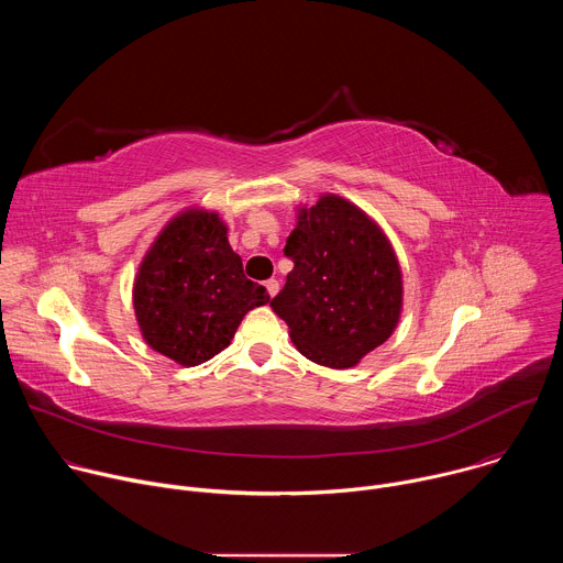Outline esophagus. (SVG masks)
<instances>
[{
  "label": "esophagus",
  "mask_w": 563,
  "mask_h": 563,
  "mask_svg": "<svg viewBox=\"0 0 563 563\" xmlns=\"http://www.w3.org/2000/svg\"><path fill=\"white\" fill-rule=\"evenodd\" d=\"M265 287H267V294H269V298H274V296L278 294V280H276V278H269V280L265 283Z\"/></svg>",
  "instance_id": "34e87169"
}]
</instances>
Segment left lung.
Wrapping results in <instances>:
<instances>
[{"mask_svg": "<svg viewBox=\"0 0 563 563\" xmlns=\"http://www.w3.org/2000/svg\"><path fill=\"white\" fill-rule=\"evenodd\" d=\"M285 256L294 269L269 305L302 356L347 369L391 336L404 311V272L361 207L336 194L296 207Z\"/></svg>", "mask_w": 563, "mask_h": 563, "instance_id": "obj_1", "label": "left lung"}]
</instances>
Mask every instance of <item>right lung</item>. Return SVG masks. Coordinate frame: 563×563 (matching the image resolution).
Returning a JSON list of instances; mask_svg holds the SVG:
<instances>
[{
    "instance_id": "1",
    "label": "right lung",
    "mask_w": 563,
    "mask_h": 563,
    "mask_svg": "<svg viewBox=\"0 0 563 563\" xmlns=\"http://www.w3.org/2000/svg\"><path fill=\"white\" fill-rule=\"evenodd\" d=\"M267 302V289L243 274L220 213L200 207L176 213L163 227L133 280L144 343L185 367L222 352L245 313Z\"/></svg>"
}]
</instances>
